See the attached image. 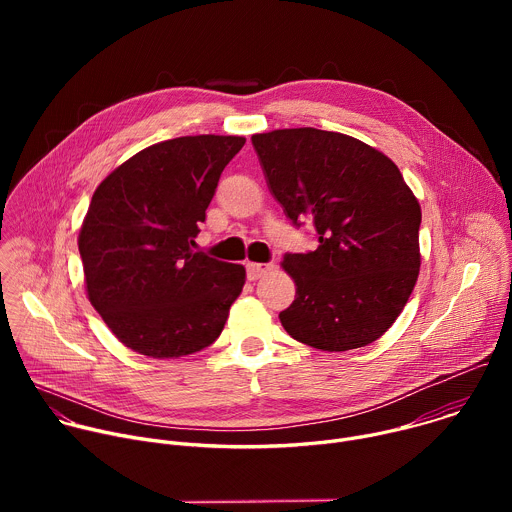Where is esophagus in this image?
Here are the masks:
<instances>
[{"mask_svg": "<svg viewBox=\"0 0 512 512\" xmlns=\"http://www.w3.org/2000/svg\"><path fill=\"white\" fill-rule=\"evenodd\" d=\"M271 271H273V265H271V263H267V265H263V263H247V277H249L251 281H257V279L265 277V275L271 273Z\"/></svg>", "mask_w": 512, "mask_h": 512, "instance_id": "esophagus-1", "label": "esophagus"}]
</instances>
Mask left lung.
Here are the masks:
<instances>
[{
    "label": "left lung",
    "instance_id": "left-lung-1",
    "mask_svg": "<svg viewBox=\"0 0 512 512\" xmlns=\"http://www.w3.org/2000/svg\"><path fill=\"white\" fill-rule=\"evenodd\" d=\"M269 192L294 225L310 221L318 249L287 253L296 300L285 332L344 352L381 338L415 287L421 206L399 168L364 141L314 127L251 137Z\"/></svg>",
    "mask_w": 512,
    "mask_h": 512
}]
</instances>
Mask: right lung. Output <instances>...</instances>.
I'll return each instance as SVG.
<instances>
[{
	"label": "right lung",
	"mask_w": 512,
	"mask_h": 512,
	"mask_svg": "<svg viewBox=\"0 0 512 512\" xmlns=\"http://www.w3.org/2000/svg\"><path fill=\"white\" fill-rule=\"evenodd\" d=\"M243 145L239 135L160 141L97 186L79 233L87 296L133 352L178 358L221 336L245 267L194 251V239Z\"/></svg>",
	"instance_id": "add662e5"
}]
</instances>
